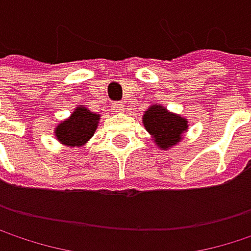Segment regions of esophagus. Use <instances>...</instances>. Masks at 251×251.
Returning <instances> with one entry per match:
<instances>
[{
	"label": "esophagus",
	"instance_id": "obj_1",
	"mask_svg": "<svg viewBox=\"0 0 251 251\" xmlns=\"http://www.w3.org/2000/svg\"><path fill=\"white\" fill-rule=\"evenodd\" d=\"M112 109H113V112H116V113H122V112L125 110V104H124V103H113V104H112Z\"/></svg>",
	"mask_w": 251,
	"mask_h": 251
}]
</instances>
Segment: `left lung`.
<instances>
[{
	"mask_svg": "<svg viewBox=\"0 0 251 251\" xmlns=\"http://www.w3.org/2000/svg\"><path fill=\"white\" fill-rule=\"evenodd\" d=\"M142 124L161 150H167L178 144L189 127L187 119L169 112L160 104H152L144 113Z\"/></svg>",
	"mask_w": 251,
	"mask_h": 251,
	"instance_id": "obj_1",
	"label": "left lung"
}]
</instances>
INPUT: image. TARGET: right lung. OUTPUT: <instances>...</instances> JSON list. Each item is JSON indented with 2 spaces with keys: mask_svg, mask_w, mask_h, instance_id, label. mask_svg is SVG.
Segmentation results:
<instances>
[{
  "mask_svg": "<svg viewBox=\"0 0 251 251\" xmlns=\"http://www.w3.org/2000/svg\"><path fill=\"white\" fill-rule=\"evenodd\" d=\"M100 121V115L79 106L73 115L55 127L56 139L68 147H81L94 135Z\"/></svg>",
  "mask_w": 251,
  "mask_h": 251,
  "instance_id": "obj_1",
  "label": "right lung"
}]
</instances>
